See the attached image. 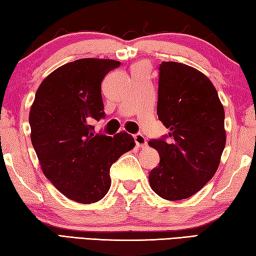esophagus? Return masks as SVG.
Segmentation results:
<instances>
[{"label":"esophagus","instance_id":"esophagus-1","mask_svg":"<svg viewBox=\"0 0 256 256\" xmlns=\"http://www.w3.org/2000/svg\"><path fill=\"white\" fill-rule=\"evenodd\" d=\"M134 141H136V144L138 146H140V148H144L146 146V140L144 134L141 133H138L134 136Z\"/></svg>","mask_w":256,"mask_h":256}]
</instances>
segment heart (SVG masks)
Listing matches in <instances>:
<instances>
[{
  "instance_id": "obj_1",
  "label": "heart",
  "mask_w": 256,
  "mask_h": 256,
  "mask_svg": "<svg viewBox=\"0 0 256 256\" xmlns=\"http://www.w3.org/2000/svg\"><path fill=\"white\" fill-rule=\"evenodd\" d=\"M136 68H146V64L141 63V64H138V66H136Z\"/></svg>"
}]
</instances>
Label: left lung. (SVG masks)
<instances>
[{
	"mask_svg": "<svg viewBox=\"0 0 256 256\" xmlns=\"http://www.w3.org/2000/svg\"><path fill=\"white\" fill-rule=\"evenodd\" d=\"M157 114L170 133L149 141L160 157L150 172V186L164 200H184L218 170L226 144L224 107L203 73L182 63L162 62Z\"/></svg>",
	"mask_w": 256,
	"mask_h": 256,
	"instance_id": "obj_1",
	"label": "left lung"
}]
</instances>
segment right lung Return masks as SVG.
Here are the masks:
<instances>
[{"label": "right lung", "instance_id": "add662e5", "mask_svg": "<svg viewBox=\"0 0 256 256\" xmlns=\"http://www.w3.org/2000/svg\"><path fill=\"white\" fill-rule=\"evenodd\" d=\"M120 66L114 60L81 58L64 64L42 82L29 114L32 144L47 180L66 198L94 203L110 186L112 164L133 146L126 132L94 134L105 118L102 81Z\"/></svg>", "mask_w": 256, "mask_h": 256}]
</instances>
